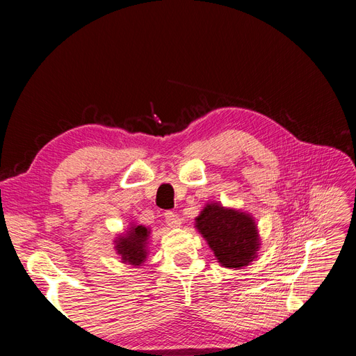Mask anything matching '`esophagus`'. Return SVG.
<instances>
[{"mask_svg": "<svg viewBox=\"0 0 356 356\" xmlns=\"http://www.w3.org/2000/svg\"><path fill=\"white\" fill-rule=\"evenodd\" d=\"M165 221H166L169 227H179L181 222H182V220L179 218V215H177L175 212H170V211L165 212Z\"/></svg>", "mask_w": 356, "mask_h": 356, "instance_id": "esophagus-1", "label": "esophagus"}]
</instances>
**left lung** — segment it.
<instances>
[{"label": "left lung", "mask_w": 356, "mask_h": 356, "mask_svg": "<svg viewBox=\"0 0 356 356\" xmlns=\"http://www.w3.org/2000/svg\"><path fill=\"white\" fill-rule=\"evenodd\" d=\"M196 227L224 267H245L257 257L260 239L250 213L208 203L196 218Z\"/></svg>", "instance_id": "obj_1"}]
</instances>
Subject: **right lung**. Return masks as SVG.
<instances>
[{
	"label": "right lung",
	"mask_w": 356,
	"mask_h": 356,
	"mask_svg": "<svg viewBox=\"0 0 356 356\" xmlns=\"http://www.w3.org/2000/svg\"><path fill=\"white\" fill-rule=\"evenodd\" d=\"M148 236L149 230L144 225H132L131 230L115 241V251L123 263L141 266L145 261Z\"/></svg>",
	"instance_id": "right-lung-1"
}]
</instances>
